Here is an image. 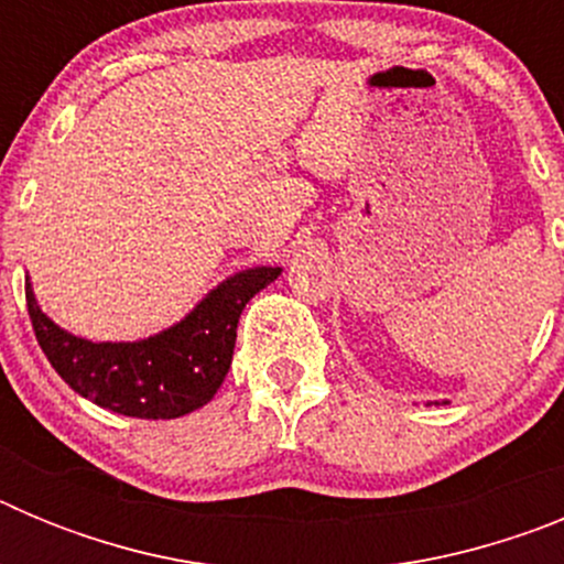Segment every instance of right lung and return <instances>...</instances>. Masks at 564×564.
<instances>
[{
    "instance_id": "right-lung-1",
    "label": "right lung",
    "mask_w": 564,
    "mask_h": 564,
    "mask_svg": "<svg viewBox=\"0 0 564 564\" xmlns=\"http://www.w3.org/2000/svg\"><path fill=\"white\" fill-rule=\"evenodd\" d=\"M282 273L251 268L226 279L181 325L143 341H87L53 325L24 285L39 347L53 370L93 403L129 417H181L200 410L220 390L231 367L237 322L248 299Z\"/></svg>"
}]
</instances>
